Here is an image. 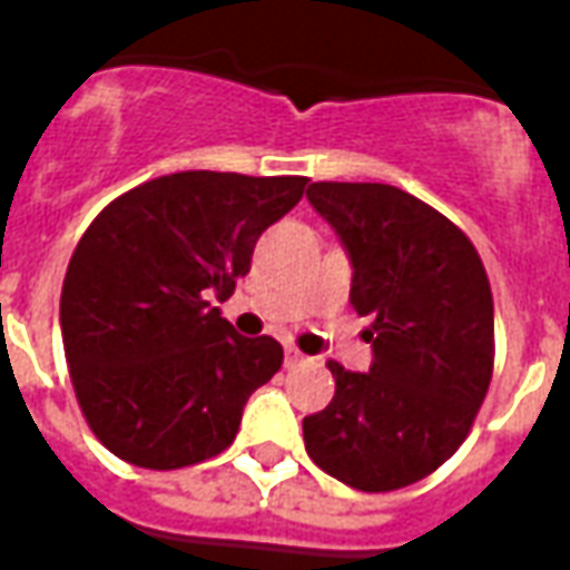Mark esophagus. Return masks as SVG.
I'll return each instance as SVG.
<instances>
[{
	"label": "esophagus",
	"instance_id": "1",
	"mask_svg": "<svg viewBox=\"0 0 570 570\" xmlns=\"http://www.w3.org/2000/svg\"><path fill=\"white\" fill-rule=\"evenodd\" d=\"M305 363H311V357H305L298 347H286V366L289 370H296V366H305Z\"/></svg>",
	"mask_w": 570,
	"mask_h": 570
}]
</instances>
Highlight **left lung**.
<instances>
[{"mask_svg": "<svg viewBox=\"0 0 570 570\" xmlns=\"http://www.w3.org/2000/svg\"><path fill=\"white\" fill-rule=\"evenodd\" d=\"M308 200L351 256L375 360L370 372L326 363L335 396L302 421L305 449L351 489H406L458 452L489 394V274L470 237L403 188L314 183Z\"/></svg>", "mask_w": 570, "mask_h": 570, "instance_id": "1", "label": "left lung"}]
</instances>
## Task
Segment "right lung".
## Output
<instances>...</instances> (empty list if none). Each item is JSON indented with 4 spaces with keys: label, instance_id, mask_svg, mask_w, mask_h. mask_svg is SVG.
I'll return each mask as SVG.
<instances>
[{
    "label": "right lung",
    "instance_id": "right-lung-1",
    "mask_svg": "<svg viewBox=\"0 0 570 570\" xmlns=\"http://www.w3.org/2000/svg\"><path fill=\"white\" fill-rule=\"evenodd\" d=\"M305 186L183 170L118 195L88 225L63 277L60 333L81 415L121 461L179 470L235 442L284 347L237 335L210 298L235 293L259 235Z\"/></svg>",
    "mask_w": 570,
    "mask_h": 570
}]
</instances>
